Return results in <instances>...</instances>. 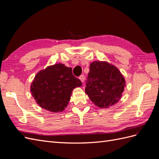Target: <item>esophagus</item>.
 Returning a JSON list of instances; mask_svg holds the SVG:
<instances>
[{"instance_id": "obj_1", "label": "esophagus", "mask_w": 159, "mask_h": 159, "mask_svg": "<svg viewBox=\"0 0 159 159\" xmlns=\"http://www.w3.org/2000/svg\"><path fill=\"white\" fill-rule=\"evenodd\" d=\"M80 80H81V82H84V80H85V76H84V75H81L80 76Z\"/></svg>"}]
</instances>
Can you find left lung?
Returning <instances> with one entry per match:
<instances>
[{
    "label": "left lung",
    "instance_id": "8db88e82",
    "mask_svg": "<svg viewBox=\"0 0 159 159\" xmlns=\"http://www.w3.org/2000/svg\"><path fill=\"white\" fill-rule=\"evenodd\" d=\"M85 92L96 106L108 108L121 98L125 81L119 69L107 62L94 61L90 65Z\"/></svg>",
    "mask_w": 159,
    "mask_h": 159
}]
</instances>
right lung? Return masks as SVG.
<instances>
[{
  "mask_svg": "<svg viewBox=\"0 0 159 159\" xmlns=\"http://www.w3.org/2000/svg\"><path fill=\"white\" fill-rule=\"evenodd\" d=\"M82 84L73 75L71 67L59 63L37 73L31 85V92L40 107L58 113L67 106L73 89Z\"/></svg>",
  "mask_w": 159,
  "mask_h": 159,
  "instance_id": "right-lung-1",
  "label": "right lung"
}]
</instances>
